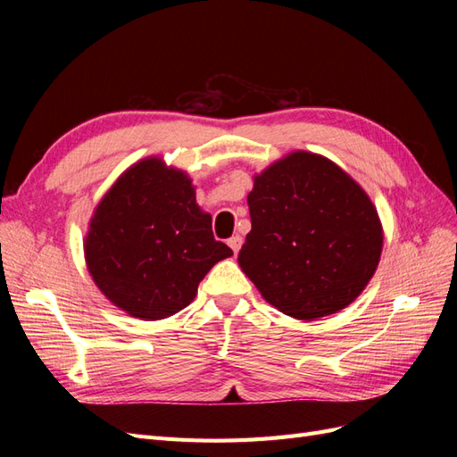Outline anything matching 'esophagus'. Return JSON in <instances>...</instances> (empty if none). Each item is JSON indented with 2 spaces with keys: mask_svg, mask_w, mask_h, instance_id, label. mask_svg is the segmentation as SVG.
Returning <instances> with one entry per match:
<instances>
[{
  "mask_svg": "<svg viewBox=\"0 0 457 457\" xmlns=\"http://www.w3.org/2000/svg\"><path fill=\"white\" fill-rule=\"evenodd\" d=\"M242 237H240V234H234V237L232 238H228V245L232 247V252L234 253H238L240 252V247H242Z\"/></svg>",
  "mask_w": 457,
  "mask_h": 457,
  "instance_id": "34e87169",
  "label": "esophagus"
}]
</instances>
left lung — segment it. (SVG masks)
I'll list each match as a JSON object with an SVG mask.
<instances>
[{
	"instance_id": "obj_1",
	"label": "left lung",
	"mask_w": 457,
	"mask_h": 457,
	"mask_svg": "<svg viewBox=\"0 0 457 457\" xmlns=\"http://www.w3.org/2000/svg\"><path fill=\"white\" fill-rule=\"evenodd\" d=\"M238 253L261 295L312 320L345 309L378 269L383 232L366 192L334 162L294 152L255 177Z\"/></svg>"
}]
</instances>
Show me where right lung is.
Returning <instances> with one entry per match:
<instances>
[{
	"instance_id": "1",
	"label": "right lung",
	"mask_w": 457,
	"mask_h": 457,
	"mask_svg": "<svg viewBox=\"0 0 457 457\" xmlns=\"http://www.w3.org/2000/svg\"><path fill=\"white\" fill-rule=\"evenodd\" d=\"M232 250L213 238L190 179L150 158L106 192L91 219L86 259L95 284L131 316L160 320L185 309Z\"/></svg>"
}]
</instances>
